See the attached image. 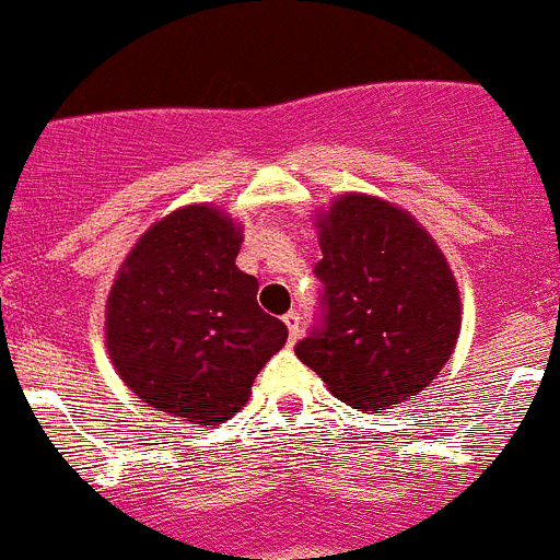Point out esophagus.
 <instances>
[{"label":"esophagus","instance_id":"obj_1","mask_svg":"<svg viewBox=\"0 0 560 560\" xmlns=\"http://www.w3.org/2000/svg\"><path fill=\"white\" fill-rule=\"evenodd\" d=\"M283 322H285V327H289V341L294 343L296 338H300V314H294V311H291V314L283 316Z\"/></svg>","mask_w":560,"mask_h":560}]
</instances>
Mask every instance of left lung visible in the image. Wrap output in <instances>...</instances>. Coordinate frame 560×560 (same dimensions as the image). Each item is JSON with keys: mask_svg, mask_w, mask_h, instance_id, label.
<instances>
[{"mask_svg": "<svg viewBox=\"0 0 560 560\" xmlns=\"http://www.w3.org/2000/svg\"><path fill=\"white\" fill-rule=\"evenodd\" d=\"M325 327L296 358L352 408L383 413L424 392L453 355L460 291L433 235L408 210L347 191L316 213Z\"/></svg>", "mask_w": 560, "mask_h": 560, "instance_id": "obj_1", "label": "left lung"}]
</instances>
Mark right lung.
Returning <instances> with one entry per match:
<instances>
[{
    "instance_id": "1",
    "label": "right lung",
    "mask_w": 560,
    "mask_h": 560,
    "mask_svg": "<svg viewBox=\"0 0 560 560\" xmlns=\"http://www.w3.org/2000/svg\"><path fill=\"white\" fill-rule=\"evenodd\" d=\"M244 228L208 202L183 205L132 244L105 302V347L125 386L179 422L235 417L289 330L258 307L235 266Z\"/></svg>"
}]
</instances>
